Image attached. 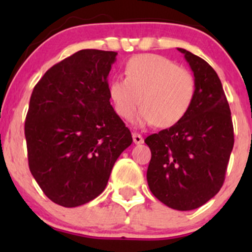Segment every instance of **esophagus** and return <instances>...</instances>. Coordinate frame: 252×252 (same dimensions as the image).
<instances>
[{
	"label": "esophagus",
	"mask_w": 252,
	"mask_h": 252,
	"mask_svg": "<svg viewBox=\"0 0 252 252\" xmlns=\"http://www.w3.org/2000/svg\"><path fill=\"white\" fill-rule=\"evenodd\" d=\"M132 140H134L135 144H142L143 143V137L140 134H137V132H134V134H132Z\"/></svg>",
	"instance_id": "34e87169"
}]
</instances>
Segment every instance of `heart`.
Instances as JSON below:
<instances>
[{"instance_id":"heart-1","label":"heart","mask_w":252,"mask_h":252,"mask_svg":"<svg viewBox=\"0 0 252 252\" xmlns=\"http://www.w3.org/2000/svg\"><path fill=\"white\" fill-rule=\"evenodd\" d=\"M193 74L158 54L132 57L126 65V78H114L108 92L115 112L130 122L141 103L138 126H174L186 116L195 98Z\"/></svg>"}]
</instances>
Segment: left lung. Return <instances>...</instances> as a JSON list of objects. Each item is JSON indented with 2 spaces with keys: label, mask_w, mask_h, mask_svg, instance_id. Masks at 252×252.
<instances>
[{
  "label": "left lung",
  "mask_w": 252,
  "mask_h": 252,
  "mask_svg": "<svg viewBox=\"0 0 252 252\" xmlns=\"http://www.w3.org/2000/svg\"><path fill=\"white\" fill-rule=\"evenodd\" d=\"M194 76L196 91L186 116L144 140L152 152L149 189L166 206L198 209L224 184L233 148V126L220 79L204 59L178 48Z\"/></svg>",
  "instance_id": "obj_1"
}]
</instances>
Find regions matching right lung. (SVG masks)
<instances>
[{"label":"right lung","instance_id":"right-lung-1","mask_svg":"<svg viewBox=\"0 0 252 252\" xmlns=\"http://www.w3.org/2000/svg\"><path fill=\"white\" fill-rule=\"evenodd\" d=\"M116 52L82 50L43 74L25 123L28 164L48 199L63 207L94 200L132 142L110 104L108 76Z\"/></svg>","mask_w":252,"mask_h":252}]
</instances>
